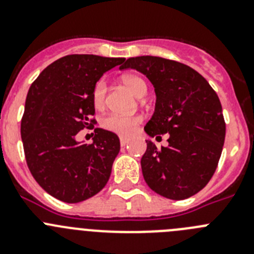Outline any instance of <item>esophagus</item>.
<instances>
[{"label": "esophagus", "instance_id": "1", "mask_svg": "<svg viewBox=\"0 0 254 254\" xmlns=\"http://www.w3.org/2000/svg\"><path fill=\"white\" fill-rule=\"evenodd\" d=\"M120 142L122 146H125V145H127V143L129 142V138L128 137H125V136H121L120 137Z\"/></svg>", "mask_w": 254, "mask_h": 254}]
</instances>
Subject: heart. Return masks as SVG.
<instances>
[{
    "label": "heart",
    "instance_id": "1",
    "mask_svg": "<svg viewBox=\"0 0 254 254\" xmlns=\"http://www.w3.org/2000/svg\"><path fill=\"white\" fill-rule=\"evenodd\" d=\"M125 86L131 91L133 95L141 98L146 94V82L142 78L134 75H126L122 77ZM107 98V84L104 80L96 81L91 91V100L96 109H102L105 105ZM142 122L141 116H120V114H111L102 121V127L109 132H114L121 136H131L138 126Z\"/></svg>",
    "mask_w": 254,
    "mask_h": 254
}]
</instances>
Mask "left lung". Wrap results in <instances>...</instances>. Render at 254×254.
I'll list each match as a JSON object with an SVG mask.
<instances>
[{
  "mask_svg": "<svg viewBox=\"0 0 254 254\" xmlns=\"http://www.w3.org/2000/svg\"><path fill=\"white\" fill-rule=\"evenodd\" d=\"M134 68L155 87L156 104L145 126L156 138L169 133L168 146L151 141L141 159L145 182L170 199L193 196L214 176L225 140V121L219 96L206 78L177 61L152 56L128 58L121 69Z\"/></svg>",
  "mask_w": 254,
  "mask_h": 254,
  "instance_id": "obj_1",
  "label": "left lung"
}]
</instances>
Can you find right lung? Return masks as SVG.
<instances>
[{
    "mask_svg": "<svg viewBox=\"0 0 254 254\" xmlns=\"http://www.w3.org/2000/svg\"><path fill=\"white\" fill-rule=\"evenodd\" d=\"M125 58L69 55L40 72L28 91L21 140L28 168L47 193L67 203L95 196L107 185L121 149L116 133L94 129L91 143L76 134L96 123L91 91Z\"/></svg>",
    "mask_w": 254,
    "mask_h": 254,
    "instance_id": "right-lung-1",
    "label": "right lung"
}]
</instances>
